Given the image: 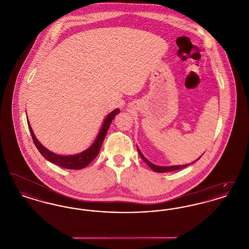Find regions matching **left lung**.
Listing matches in <instances>:
<instances>
[{"instance_id": "left-lung-1", "label": "left lung", "mask_w": 249, "mask_h": 249, "mask_svg": "<svg viewBox=\"0 0 249 249\" xmlns=\"http://www.w3.org/2000/svg\"><path fill=\"white\" fill-rule=\"evenodd\" d=\"M137 150H138V153L140 155V157L142 158V160H144V162L147 164V165L149 166L154 172L156 173H167V172H173V171H177V170H180V169H183V168H186V167H188V166L190 165L191 163H193V162H195V161H197L200 158H198L196 160H194L193 162H191V163H189V164H184V165H174V166H159L156 165L154 163H152V162H150L142 154V152L140 151V149L138 148V146H137Z\"/></svg>"}]
</instances>
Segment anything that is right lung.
<instances>
[{
	"instance_id": "right-lung-1",
	"label": "right lung",
	"mask_w": 249,
	"mask_h": 249,
	"mask_svg": "<svg viewBox=\"0 0 249 249\" xmlns=\"http://www.w3.org/2000/svg\"><path fill=\"white\" fill-rule=\"evenodd\" d=\"M119 108L115 109L114 111L110 112L106 119L103 122V125L101 127V130L99 131L94 142H92V144L87 148L86 150H84L80 153L73 155H59L50 151L47 147H45L41 142H39V140L37 139L34 133V130L32 129L29 119L28 121V126L32 134V138L34 140V142L36 144L37 149L39 150V152L42 154V156L48 160V161H50L51 163H54L56 165L66 168V169H71V170H79V169H83L86 166L89 165L95 158L100 152V149L102 147L103 142L106 138L107 130L109 129V126L112 122V120L119 113Z\"/></svg>"
}]
</instances>
